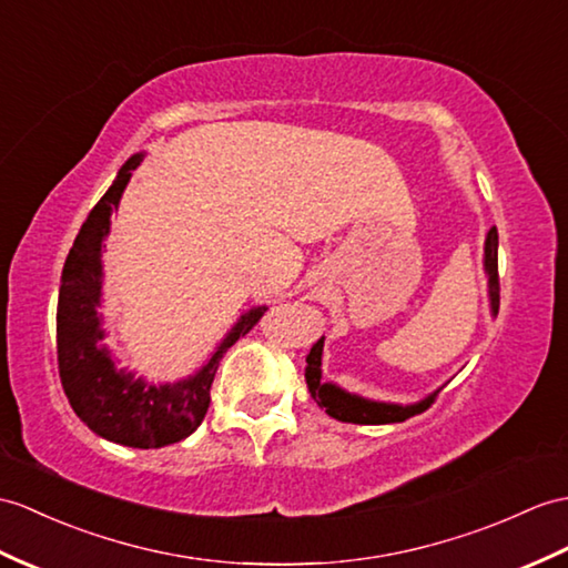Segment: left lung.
<instances>
[{
  "instance_id": "1",
  "label": "left lung",
  "mask_w": 568,
  "mask_h": 568,
  "mask_svg": "<svg viewBox=\"0 0 568 568\" xmlns=\"http://www.w3.org/2000/svg\"><path fill=\"white\" fill-rule=\"evenodd\" d=\"M484 271L486 278H489V305L491 316L498 314V232L496 227L489 230L484 242ZM322 351H324V336L316 341L312 351L307 353V367H305V379L312 399L326 408V414L336 420H346V424H361V426H382V424H402V420L412 418L433 404L435 389L428 394L426 399L416 404H392V402H375L365 399L361 394H351L341 389L334 382L322 379Z\"/></svg>"
}]
</instances>
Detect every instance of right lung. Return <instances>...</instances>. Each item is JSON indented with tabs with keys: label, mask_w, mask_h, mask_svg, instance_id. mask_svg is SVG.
Here are the masks:
<instances>
[{
	"label": "right lung",
	"mask_w": 568,
	"mask_h": 568,
	"mask_svg": "<svg viewBox=\"0 0 568 568\" xmlns=\"http://www.w3.org/2000/svg\"><path fill=\"white\" fill-rule=\"evenodd\" d=\"M142 160L144 152H138L118 169L113 186L89 213L64 261L58 297V365L74 414L91 430L111 443L150 450L189 438L203 424L220 358L236 338L248 334L266 305L244 312L213 355L183 379L154 385L115 365L109 346L103 344L105 328L99 314L103 295L101 254L111 232V215Z\"/></svg>",
	"instance_id": "right-lung-1"
}]
</instances>
